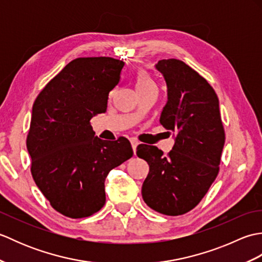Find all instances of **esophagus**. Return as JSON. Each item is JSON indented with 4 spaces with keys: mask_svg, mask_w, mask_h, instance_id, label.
Segmentation results:
<instances>
[{
    "mask_svg": "<svg viewBox=\"0 0 262 262\" xmlns=\"http://www.w3.org/2000/svg\"><path fill=\"white\" fill-rule=\"evenodd\" d=\"M130 144H132L133 151H134V154H135V153H136V147L138 146V144H140V143H138L136 140H132V141H130Z\"/></svg>",
    "mask_w": 262,
    "mask_h": 262,
    "instance_id": "1",
    "label": "esophagus"
}]
</instances>
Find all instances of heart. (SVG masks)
Wrapping results in <instances>:
<instances>
[{
    "mask_svg": "<svg viewBox=\"0 0 262 262\" xmlns=\"http://www.w3.org/2000/svg\"><path fill=\"white\" fill-rule=\"evenodd\" d=\"M149 86H155L151 77L147 75L146 72L140 71L137 74L136 79V88L137 89H144V88H149Z\"/></svg>",
    "mask_w": 262,
    "mask_h": 262,
    "instance_id": "1",
    "label": "heart"
}]
</instances>
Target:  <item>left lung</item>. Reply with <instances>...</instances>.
<instances>
[{
	"mask_svg": "<svg viewBox=\"0 0 262 262\" xmlns=\"http://www.w3.org/2000/svg\"><path fill=\"white\" fill-rule=\"evenodd\" d=\"M155 68L168 89L160 122L174 133V145L166 157L157 146L137 147V157L149 165L142 196L158 213L178 216L196 207L216 179L225 133L219 98L203 76L174 58Z\"/></svg>",
	"mask_w": 262,
	"mask_h": 262,
	"instance_id": "obj_1",
	"label": "left lung"
}]
</instances>
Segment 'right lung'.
<instances>
[{
  "label": "right lung",
  "mask_w": 262,
  "mask_h": 262,
  "mask_svg": "<svg viewBox=\"0 0 262 262\" xmlns=\"http://www.w3.org/2000/svg\"><path fill=\"white\" fill-rule=\"evenodd\" d=\"M125 63L111 57L73 59L32 105L27 149L31 174L52 207L71 219L91 216L105 203L110 170L133 157L129 141L94 136L92 117L105 113Z\"/></svg>",
  "instance_id": "1"
}]
</instances>
